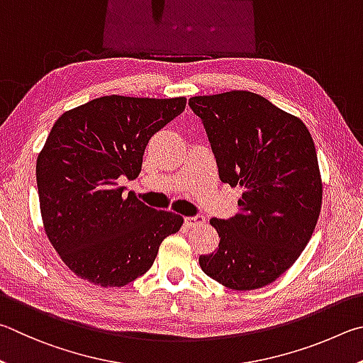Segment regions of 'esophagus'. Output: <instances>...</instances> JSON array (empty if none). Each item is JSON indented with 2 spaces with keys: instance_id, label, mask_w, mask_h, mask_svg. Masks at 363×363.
I'll use <instances>...</instances> for the list:
<instances>
[{
  "instance_id": "obj_1",
  "label": "esophagus",
  "mask_w": 363,
  "mask_h": 363,
  "mask_svg": "<svg viewBox=\"0 0 363 363\" xmlns=\"http://www.w3.org/2000/svg\"><path fill=\"white\" fill-rule=\"evenodd\" d=\"M206 223V218L204 217H186L185 218V225L188 228H196V226H201Z\"/></svg>"
}]
</instances>
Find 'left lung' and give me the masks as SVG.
Returning <instances> with one entry per match:
<instances>
[{
  "label": "left lung",
  "mask_w": 363,
  "mask_h": 363,
  "mask_svg": "<svg viewBox=\"0 0 363 363\" xmlns=\"http://www.w3.org/2000/svg\"><path fill=\"white\" fill-rule=\"evenodd\" d=\"M204 123L220 180L239 186V211L212 218L218 249L202 271L238 291L274 282L298 259L315 230L322 177L313 137L300 118L249 91L189 99Z\"/></svg>",
  "instance_id": "1"
}]
</instances>
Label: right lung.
I'll use <instances>...</instances> for the list:
<instances>
[{
	"mask_svg": "<svg viewBox=\"0 0 363 363\" xmlns=\"http://www.w3.org/2000/svg\"><path fill=\"white\" fill-rule=\"evenodd\" d=\"M185 97L105 95L55 121L36 159L44 231L76 276L124 287L151 268L183 217L123 196L119 178H137L150 138L183 113Z\"/></svg>",
	"mask_w": 363,
	"mask_h": 363,
	"instance_id": "1",
	"label": "right lung"
}]
</instances>
